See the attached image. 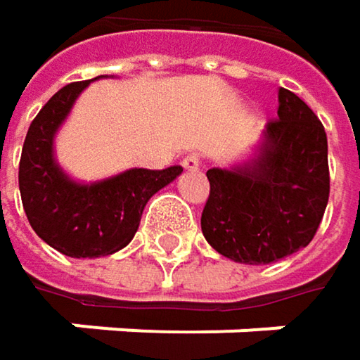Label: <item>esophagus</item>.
Masks as SVG:
<instances>
[{
	"label": "esophagus",
	"instance_id": "esophagus-1",
	"mask_svg": "<svg viewBox=\"0 0 360 360\" xmlns=\"http://www.w3.org/2000/svg\"><path fill=\"white\" fill-rule=\"evenodd\" d=\"M181 165H183L185 171H198V169H200V156H198V154H189V156L183 158Z\"/></svg>",
	"mask_w": 360,
	"mask_h": 360
}]
</instances>
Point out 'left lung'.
Segmentation results:
<instances>
[{
    "instance_id": "1",
    "label": "left lung",
    "mask_w": 360,
    "mask_h": 360,
    "mask_svg": "<svg viewBox=\"0 0 360 360\" xmlns=\"http://www.w3.org/2000/svg\"><path fill=\"white\" fill-rule=\"evenodd\" d=\"M277 98L279 118L266 122L256 158L206 173L202 233L236 262L269 264L309 246L329 200L321 120L290 89L279 87Z\"/></svg>"
}]
</instances>
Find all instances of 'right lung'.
<instances>
[{"label":"right lung","mask_w":360,"mask_h":360,"mask_svg":"<svg viewBox=\"0 0 360 360\" xmlns=\"http://www.w3.org/2000/svg\"><path fill=\"white\" fill-rule=\"evenodd\" d=\"M91 81L62 87L39 110L18 169L20 198L31 227L45 244L72 258H98L124 248L139 227L148 200L183 171L181 167L129 169L96 183L70 179L53 158V137Z\"/></svg>","instance_id":"obj_1"}]
</instances>
